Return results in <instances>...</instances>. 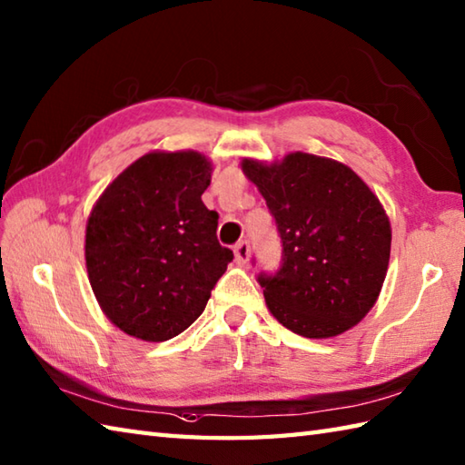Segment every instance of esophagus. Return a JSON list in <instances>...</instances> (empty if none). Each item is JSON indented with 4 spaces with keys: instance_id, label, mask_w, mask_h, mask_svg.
<instances>
[{
    "instance_id": "obj_1",
    "label": "esophagus",
    "mask_w": 465,
    "mask_h": 465,
    "mask_svg": "<svg viewBox=\"0 0 465 465\" xmlns=\"http://www.w3.org/2000/svg\"><path fill=\"white\" fill-rule=\"evenodd\" d=\"M233 253H235V262H238L240 265L248 263L250 262V242L242 240L240 243H235Z\"/></svg>"
}]
</instances>
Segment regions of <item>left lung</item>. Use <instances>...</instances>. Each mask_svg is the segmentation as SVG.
<instances>
[{
    "instance_id": "8db88e82",
    "label": "left lung",
    "mask_w": 465,
    "mask_h": 465,
    "mask_svg": "<svg viewBox=\"0 0 465 465\" xmlns=\"http://www.w3.org/2000/svg\"><path fill=\"white\" fill-rule=\"evenodd\" d=\"M242 170L283 245L280 272L258 278L273 318L312 340L358 325L390 265L391 225L378 195L351 167L303 152L272 163L242 160Z\"/></svg>"
}]
</instances>
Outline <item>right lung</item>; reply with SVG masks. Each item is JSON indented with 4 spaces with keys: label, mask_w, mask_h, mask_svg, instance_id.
<instances>
[{
    "label": "right lung",
    "mask_w": 465,
    "mask_h": 465,
    "mask_svg": "<svg viewBox=\"0 0 465 465\" xmlns=\"http://www.w3.org/2000/svg\"><path fill=\"white\" fill-rule=\"evenodd\" d=\"M213 165L200 152H150L105 187L87 217L85 268L105 318L143 341L190 328L233 260L202 193Z\"/></svg>",
    "instance_id": "add662e5"
}]
</instances>
